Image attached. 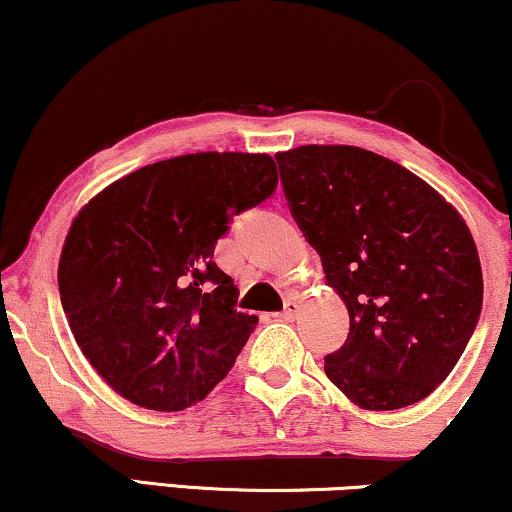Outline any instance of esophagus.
Wrapping results in <instances>:
<instances>
[{
	"label": "esophagus",
	"instance_id": "34e87169",
	"mask_svg": "<svg viewBox=\"0 0 512 512\" xmlns=\"http://www.w3.org/2000/svg\"><path fill=\"white\" fill-rule=\"evenodd\" d=\"M298 310H300V303H298V300H286V303H284V310H282V314H279V317L286 319V321H291V319H296Z\"/></svg>",
	"mask_w": 512,
	"mask_h": 512
}]
</instances>
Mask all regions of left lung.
Here are the masks:
<instances>
[{
    "mask_svg": "<svg viewBox=\"0 0 512 512\" xmlns=\"http://www.w3.org/2000/svg\"><path fill=\"white\" fill-rule=\"evenodd\" d=\"M275 158L293 219L349 312L328 380L363 410L422 401L457 366L482 310L466 221L417 174L359 146Z\"/></svg>",
    "mask_w": 512,
    "mask_h": 512,
    "instance_id": "left-lung-1",
    "label": "left lung"
}]
</instances>
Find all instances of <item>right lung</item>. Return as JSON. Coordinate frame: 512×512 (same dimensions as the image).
<instances>
[{
  "label": "right lung",
  "mask_w": 512,
  "mask_h": 512,
  "mask_svg": "<svg viewBox=\"0 0 512 512\" xmlns=\"http://www.w3.org/2000/svg\"><path fill=\"white\" fill-rule=\"evenodd\" d=\"M268 153L202 151L139 167L74 216L58 286L76 345L146 410L198 403L233 368L258 317L214 263L235 214L270 198Z\"/></svg>",
  "instance_id": "add662e5"
}]
</instances>
